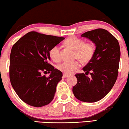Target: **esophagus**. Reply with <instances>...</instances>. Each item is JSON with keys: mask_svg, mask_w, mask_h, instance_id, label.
I'll list each match as a JSON object with an SVG mask.
<instances>
[{"mask_svg": "<svg viewBox=\"0 0 129 129\" xmlns=\"http://www.w3.org/2000/svg\"><path fill=\"white\" fill-rule=\"evenodd\" d=\"M69 76V75H67V74H63V78H67V77Z\"/></svg>", "mask_w": 129, "mask_h": 129, "instance_id": "1", "label": "esophagus"}]
</instances>
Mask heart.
Here are the masks:
<instances>
[{"mask_svg":"<svg viewBox=\"0 0 129 129\" xmlns=\"http://www.w3.org/2000/svg\"><path fill=\"white\" fill-rule=\"evenodd\" d=\"M65 44L75 51V57L78 58L84 63L88 62L94 55L95 48L91 43H85L84 40L75 36L70 37L65 41ZM50 58L54 62L60 60L59 47L54 45L49 51ZM81 66L78 59L72 61H64L57 66V69L66 74H70L75 72Z\"/></svg>","mask_w":129,"mask_h":129,"instance_id":"obj_1","label":"heart"}]
</instances>
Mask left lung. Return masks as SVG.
Here are the masks:
<instances>
[{"label":"left lung","instance_id":"left-lung-1","mask_svg":"<svg viewBox=\"0 0 129 129\" xmlns=\"http://www.w3.org/2000/svg\"><path fill=\"white\" fill-rule=\"evenodd\" d=\"M95 44L94 55L82 69L85 73L75 75L78 82L73 87L75 96L81 101L94 103L106 96L118 75L120 47L118 40L107 30L98 28L82 34ZM90 73L91 77L87 75Z\"/></svg>","mask_w":129,"mask_h":129}]
</instances>
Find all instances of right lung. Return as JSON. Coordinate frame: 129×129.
<instances>
[{
	"instance_id": "obj_1",
	"label": "right lung",
	"mask_w": 129,
	"mask_h": 129,
	"mask_svg": "<svg viewBox=\"0 0 129 129\" xmlns=\"http://www.w3.org/2000/svg\"><path fill=\"white\" fill-rule=\"evenodd\" d=\"M64 39L30 31L13 46L10 58V82L19 97L29 106L42 107L54 98L62 73L50 64L49 51ZM42 73L50 75L45 77Z\"/></svg>"
}]
</instances>
